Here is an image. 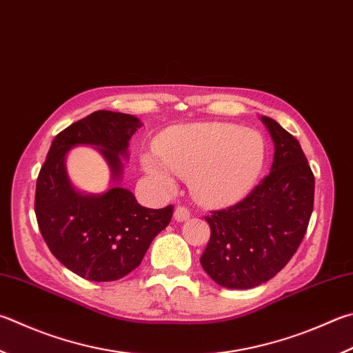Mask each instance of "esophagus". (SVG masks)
I'll return each mask as SVG.
<instances>
[{
	"label": "esophagus",
	"instance_id": "1",
	"mask_svg": "<svg viewBox=\"0 0 353 353\" xmlns=\"http://www.w3.org/2000/svg\"><path fill=\"white\" fill-rule=\"evenodd\" d=\"M190 210L185 208V207H176L174 210V219L177 222H183V221H188L190 219Z\"/></svg>",
	"mask_w": 353,
	"mask_h": 353
}]
</instances>
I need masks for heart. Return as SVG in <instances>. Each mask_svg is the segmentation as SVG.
<instances>
[{
    "instance_id": "heart-1",
    "label": "heart",
    "mask_w": 353,
    "mask_h": 353,
    "mask_svg": "<svg viewBox=\"0 0 353 353\" xmlns=\"http://www.w3.org/2000/svg\"><path fill=\"white\" fill-rule=\"evenodd\" d=\"M157 154L142 156V168L162 191L174 190V174L188 179L191 194L208 207H222L254 188L267 159L258 131L230 123H191L165 130Z\"/></svg>"
}]
</instances>
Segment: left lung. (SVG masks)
Segmentation results:
<instances>
[{
  "label": "left lung",
  "instance_id": "obj_1",
  "mask_svg": "<svg viewBox=\"0 0 353 353\" xmlns=\"http://www.w3.org/2000/svg\"><path fill=\"white\" fill-rule=\"evenodd\" d=\"M274 143L268 174L233 207L205 217L211 236L203 270L227 288H253L283 270L309 225L315 177L301 145L278 121L262 115Z\"/></svg>",
  "mask_w": 353,
  "mask_h": 353
}]
</instances>
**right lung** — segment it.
Masks as SVG:
<instances>
[{"instance_id":"right-lung-1","label":"right lung","mask_w":353,"mask_h":353,"mask_svg":"<svg viewBox=\"0 0 353 353\" xmlns=\"http://www.w3.org/2000/svg\"><path fill=\"white\" fill-rule=\"evenodd\" d=\"M142 121L130 114L95 111L54 139L37 179L35 214L43 239L70 272L97 283L117 281L142 262L152 239L168 227L172 205L152 210L137 203L119 182L131 137ZM79 144L94 145L112 170L105 194L77 190L65 156Z\"/></svg>"}]
</instances>
